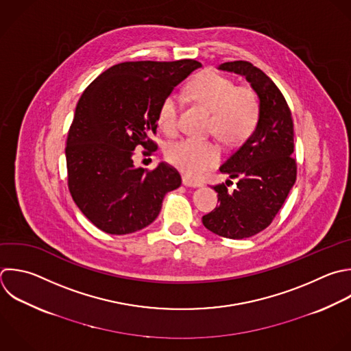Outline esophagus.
<instances>
[{
  "label": "esophagus",
  "mask_w": 351,
  "mask_h": 351,
  "mask_svg": "<svg viewBox=\"0 0 351 351\" xmlns=\"http://www.w3.org/2000/svg\"><path fill=\"white\" fill-rule=\"evenodd\" d=\"M182 184H184L185 186H192V188H199V186H202V182L193 181L192 178H189V177H186V176L182 177Z\"/></svg>",
  "instance_id": "esophagus-1"
}]
</instances>
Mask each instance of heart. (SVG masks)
<instances>
[{
    "label": "heart",
    "mask_w": 351,
    "mask_h": 351,
    "mask_svg": "<svg viewBox=\"0 0 351 351\" xmlns=\"http://www.w3.org/2000/svg\"><path fill=\"white\" fill-rule=\"evenodd\" d=\"M189 93L211 111L210 130L223 143L237 144L254 132L259 118V101L252 89L234 88L229 78L214 71H203L189 84ZM180 107L181 101L176 93L163 99L158 119L166 133L176 132ZM166 156L188 177L200 178L218 163L221 149L211 140L185 138L171 144Z\"/></svg>",
    "instance_id": "1"
}]
</instances>
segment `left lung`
Masks as SVG:
<instances>
[{"mask_svg":"<svg viewBox=\"0 0 351 351\" xmlns=\"http://www.w3.org/2000/svg\"><path fill=\"white\" fill-rule=\"evenodd\" d=\"M218 69L245 77L259 99V118L252 134L219 167L239 180L237 186L228 191L229 180L213 186L219 206L202 221L218 236L245 239L271 223L295 184L293 123L282 93L262 70L243 60Z\"/></svg>","mask_w":351,"mask_h":351,"instance_id":"left-lung-1","label":"left lung"}]
</instances>
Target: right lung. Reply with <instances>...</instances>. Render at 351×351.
I'll use <instances>...</instances> for the list:
<instances>
[{"label": "right lung", "instance_id": "1", "mask_svg": "<svg viewBox=\"0 0 351 351\" xmlns=\"http://www.w3.org/2000/svg\"><path fill=\"white\" fill-rule=\"evenodd\" d=\"M196 60L126 62L100 74L82 93L69 130V189L84 215L100 230L128 234L152 223L167 192L181 185L165 162L148 171L133 163L143 147L158 145V112L163 99L192 71Z\"/></svg>", "mask_w": 351, "mask_h": 351}]
</instances>
